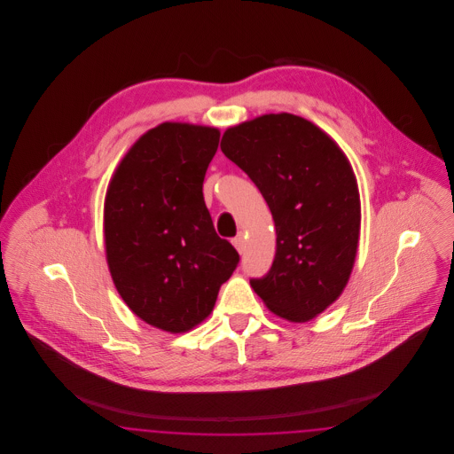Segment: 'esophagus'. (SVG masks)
<instances>
[{"instance_id":"obj_1","label":"esophagus","mask_w":454,"mask_h":454,"mask_svg":"<svg viewBox=\"0 0 454 454\" xmlns=\"http://www.w3.org/2000/svg\"><path fill=\"white\" fill-rule=\"evenodd\" d=\"M233 245H235V248H237L239 254L245 252V237H243V233H239V235L233 238Z\"/></svg>"}]
</instances>
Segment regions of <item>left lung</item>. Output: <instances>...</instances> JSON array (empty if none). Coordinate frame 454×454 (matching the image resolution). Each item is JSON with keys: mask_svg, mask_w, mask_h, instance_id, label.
<instances>
[{"mask_svg": "<svg viewBox=\"0 0 454 454\" xmlns=\"http://www.w3.org/2000/svg\"><path fill=\"white\" fill-rule=\"evenodd\" d=\"M221 152L259 187L276 224V257L250 279L254 291L281 318H315L342 294L357 254L361 200L346 154L286 112L230 128Z\"/></svg>", "mask_w": 454, "mask_h": 454, "instance_id": "8db88e82", "label": "left lung"}]
</instances>
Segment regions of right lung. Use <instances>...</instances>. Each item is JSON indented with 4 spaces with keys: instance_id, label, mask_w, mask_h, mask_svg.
<instances>
[{
    "instance_id": "add662e5",
    "label": "right lung",
    "mask_w": 454,
    "mask_h": 454,
    "mask_svg": "<svg viewBox=\"0 0 454 454\" xmlns=\"http://www.w3.org/2000/svg\"><path fill=\"white\" fill-rule=\"evenodd\" d=\"M217 145L215 128L163 122L134 143L108 185L104 230L114 284L134 315L172 333L213 311L239 262L217 237L202 195Z\"/></svg>"
}]
</instances>
